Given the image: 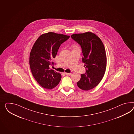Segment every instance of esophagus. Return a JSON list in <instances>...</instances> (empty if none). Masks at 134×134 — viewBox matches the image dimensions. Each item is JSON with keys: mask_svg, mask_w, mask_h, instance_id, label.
<instances>
[{"mask_svg": "<svg viewBox=\"0 0 134 134\" xmlns=\"http://www.w3.org/2000/svg\"><path fill=\"white\" fill-rule=\"evenodd\" d=\"M64 74H65V75H71V72H70V73L64 72Z\"/></svg>", "mask_w": 134, "mask_h": 134, "instance_id": "1", "label": "esophagus"}]
</instances>
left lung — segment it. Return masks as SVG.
Here are the masks:
<instances>
[{"label": "left lung", "instance_id": "obj_1", "mask_svg": "<svg viewBox=\"0 0 134 134\" xmlns=\"http://www.w3.org/2000/svg\"><path fill=\"white\" fill-rule=\"evenodd\" d=\"M71 38L81 48L82 60L86 68V72L81 74L77 85L83 90L92 89L100 82L105 74L107 60L104 45L91 32L73 34Z\"/></svg>", "mask_w": 134, "mask_h": 134}]
</instances>
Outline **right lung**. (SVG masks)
Segmentation results:
<instances>
[{
  "mask_svg": "<svg viewBox=\"0 0 134 134\" xmlns=\"http://www.w3.org/2000/svg\"><path fill=\"white\" fill-rule=\"evenodd\" d=\"M70 36L53 32L44 34L36 40L31 50L29 64L33 76L41 86L52 89L59 83L62 76L50 68L60 45Z\"/></svg>",
  "mask_w": 134,
  "mask_h": 134,
  "instance_id": "right-lung-1",
  "label": "right lung"
}]
</instances>
